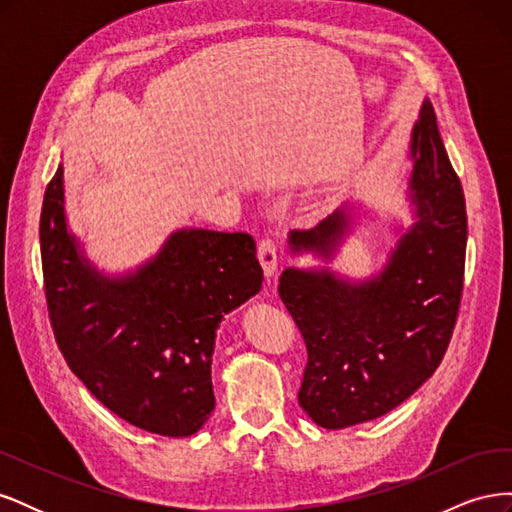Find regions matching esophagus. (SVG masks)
Here are the masks:
<instances>
[{
	"mask_svg": "<svg viewBox=\"0 0 512 512\" xmlns=\"http://www.w3.org/2000/svg\"><path fill=\"white\" fill-rule=\"evenodd\" d=\"M258 260L265 275L273 277L277 271V265H280V245H277L273 239H262L258 243Z\"/></svg>",
	"mask_w": 512,
	"mask_h": 512,
	"instance_id": "34e87169",
	"label": "esophagus"
}]
</instances>
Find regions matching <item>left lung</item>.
Here are the masks:
<instances>
[{"mask_svg": "<svg viewBox=\"0 0 512 512\" xmlns=\"http://www.w3.org/2000/svg\"><path fill=\"white\" fill-rule=\"evenodd\" d=\"M406 196L412 224L384 267L363 277L329 267H288L280 297L307 346L299 404L324 429H344L397 408L433 376L451 342L463 290L468 218L429 100L412 128ZM359 207L346 203L309 230H292V254L331 262Z\"/></svg>", "mask_w": 512, "mask_h": 512, "instance_id": "left-lung-1", "label": "left lung"}]
</instances>
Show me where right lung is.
<instances>
[{"mask_svg": "<svg viewBox=\"0 0 512 512\" xmlns=\"http://www.w3.org/2000/svg\"><path fill=\"white\" fill-rule=\"evenodd\" d=\"M40 252L57 346L91 395L160 436L188 438L203 427L215 408L220 322L265 280L256 241L179 228L143 265L106 275L68 228L59 164L44 192Z\"/></svg>", "mask_w": 512, "mask_h": 512, "instance_id": "obj_1", "label": "right lung"}]
</instances>
